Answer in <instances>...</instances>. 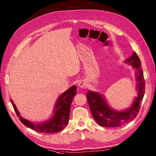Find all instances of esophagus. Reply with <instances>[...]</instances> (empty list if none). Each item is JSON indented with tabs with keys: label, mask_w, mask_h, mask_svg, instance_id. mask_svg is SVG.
I'll use <instances>...</instances> for the list:
<instances>
[{
	"label": "esophagus",
	"mask_w": 156,
	"mask_h": 156,
	"mask_svg": "<svg viewBox=\"0 0 156 156\" xmlns=\"http://www.w3.org/2000/svg\"><path fill=\"white\" fill-rule=\"evenodd\" d=\"M78 86H79V87H80V88H84L86 87V83H85L84 82H83V81H80V82H79Z\"/></svg>",
	"instance_id": "1"
}]
</instances>
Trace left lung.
Wrapping results in <instances>:
<instances>
[{"mask_svg":"<svg viewBox=\"0 0 156 156\" xmlns=\"http://www.w3.org/2000/svg\"><path fill=\"white\" fill-rule=\"evenodd\" d=\"M126 62L137 69V96L131 107L123 111H116L108 107L107 102L97 92L88 91L87 98L91 113L97 123L105 127H117L133 121L140 109L141 101L145 94L144 72L141 68V61L135 52Z\"/></svg>","mask_w":156,"mask_h":156,"instance_id":"1","label":"left lung"}]
</instances>
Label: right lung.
<instances>
[{"mask_svg":"<svg viewBox=\"0 0 156 156\" xmlns=\"http://www.w3.org/2000/svg\"><path fill=\"white\" fill-rule=\"evenodd\" d=\"M76 94V86H72L68 90L62 94L56 102L54 116L49 121L41 124H35L34 122H30L27 119L23 118L21 116H20L19 112L11 99V101L16 115L18 116L19 120L23 125L39 133H51L60 131L66 127L69 117L72 99Z\"/></svg>","mask_w":156,"mask_h":156,"instance_id":"add662e5","label":"right lung"}]
</instances>
